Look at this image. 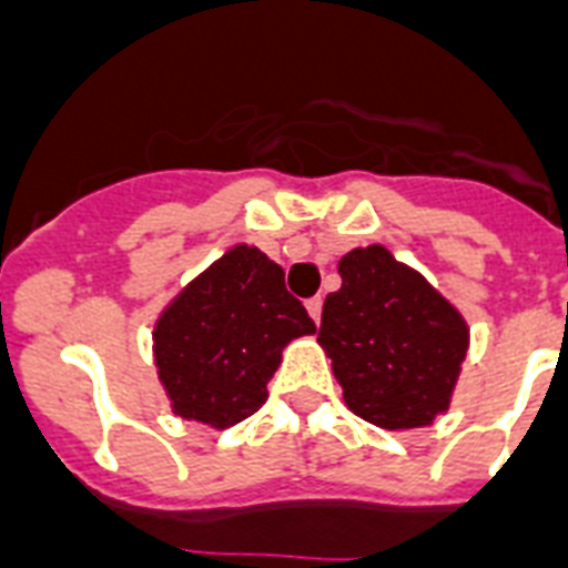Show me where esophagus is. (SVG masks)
Masks as SVG:
<instances>
[{
    "mask_svg": "<svg viewBox=\"0 0 568 568\" xmlns=\"http://www.w3.org/2000/svg\"><path fill=\"white\" fill-rule=\"evenodd\" d=\"M307 313H311V318L318 325V318H322V295H313V298H307Z\"/></svg>",
    "mask_w": 568,
    "mask_h": 568,
    "instance_id": "34e87169",
    "label": "esophagus"
}]
</instances>
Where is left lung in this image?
<instances>
[{
  "label": "left lung",
  "instance_id": "8db88e82",
  "mask_svg": "<svg viewBox=\"0 0 568 568\" xmlns=\"http://www.w3.org/2000/svg\"><path fill=\"white\" fill-rule=\"evenodd\" d=\"M342 287L325 298L318 342L354 415L383 429H415L447 409L467 325L418 273L383 246L339 261Z\"/></svg>",
  "mask_w": 568,
  "mask_h": 568
}]
</instances>
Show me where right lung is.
<instances>
[{
    "label": "right lung",
    "mask_w": 568,
    "mask_h": 568,
    "mask_svg": "<svg viewBox=\"0 0 568 568\" xmlns=\"http://www.w3.org/2000/svg\"><path fill=\"white\" fill-rule=\"evenodd\" d=\"M313 331L284 270L264 252L234 246L159 318V379L180 418L226 429L261 409L281 348Z\"/></svg>",
    "instance_id": "add662e5"
}]
</instances>
